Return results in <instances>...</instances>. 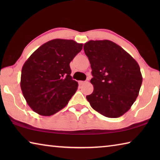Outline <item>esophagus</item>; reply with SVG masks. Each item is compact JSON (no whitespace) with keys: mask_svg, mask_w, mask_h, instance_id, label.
<instances>
[{"mask_svg":"<svg viewBox=\"0 0 160 160\" xmlns=\"http://www.w3.org/2000/svg\"><path fill=\"white\" fill-rule=\"evenodd\" d=\"M85 83H86V81H79V85H82Z\"/></svg>","mask_w":160,"mask_h":160,"instance_id":"34e87169","label":"esophagus"}]
</instances>
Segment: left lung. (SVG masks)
Returning a JSON list of instances; mask_svg holds the SVG:
<instances>
[{"mask_svg":"<svg viewBox=\"0 0 160 160\" xmlns=\"http://www.w3.org/2000/svg\"><path fill=\"white\" fill-rule=\"evenodd\" d=\"M93 78V92L86 98L91 107L109 118L128 112L138 96L142 77L137 61L109 40H90L84 44Z\"/></svg>","mask_w":160,"mask_h":160,"instance_id":"obj_1","label":"left lung"}]
</instances>
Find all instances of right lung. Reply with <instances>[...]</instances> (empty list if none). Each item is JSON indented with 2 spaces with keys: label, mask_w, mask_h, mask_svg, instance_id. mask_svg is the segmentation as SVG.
<instances>
[{
  "label": "right lung",
  "mask_w": 160,
  "mask_h": 160,
  "mask_svg": "<svg viewBox=\"0 0 160 160\" xmlns=\"http://www.w3.org/2000/svg\"><path fill=\"white\" fill-rule=\"evenodd\" d=\"M82 46L73 40L53 39L38 48L25 61L20 87L34 112L48 116L66 106L78 87L70 75V63Z\"/></svg>",
  "instance_id": "1"
}]
</instances>
